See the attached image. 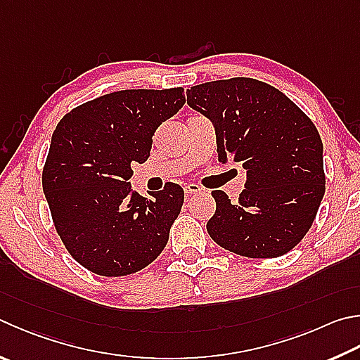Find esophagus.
Masks as SVG:
<instances>
[{
  "label": "esophagus",
  "mask_w": 360,
  "mask_h": 360,
  "mask_svg": "<svg viewBox=\"0 0 360 360\" xmlns=\"http://www.w3.org/2000/svg\"><path fill=\"white\" fill-rule=\"evenodd\" d=\"M184 192H186L187 195L198 193V192H201V187H200V186H197V184H186V187H184Z\"/></svg>",
  "instance_id": "1"
}]
</instances>
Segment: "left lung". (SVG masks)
Segmentation results:
<instances>
[{
	"label": "left lung",
	"instance_id": "1",
	"mask_svg": "<svg viewBox=\"0 0 360 360\" xmlns=\"http://www.w3.org/2000/svg\"><path fill=\"white\" fill-rule=\"evenodd\" d=\"M187 103L214 124L219 162L247 173L238 201L212 192L209 236L248 258L288 253L310 230L326 191L323 141L310 117L282 91L244 77L192 86Z\"/></svg>",
	"mask_w": 360,
	"mask_h": 360
}]
</instances>
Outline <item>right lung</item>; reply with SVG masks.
Listing matches in <instances>:
<instances>
[{
  "label": "right lung",
  "instance_id": "right-lung-1",
  "mask_svg": "<svg viewBox=\"0 0 360 360\" xmlns=\"http://www.w3.org/2000/svg\"><path fill=\"white\" fill-rule=\"evenodd\" d=\"M186 103L184 89H124L72 110L58 124L42 187L63 244L77 263L105 277L151 264L165 248L184 191L153 198L130 186L134 163L151 154L153 135Z\"/></svg>",
  "mask_w": 360,
  "mask_h": 360
}]
</instances>
